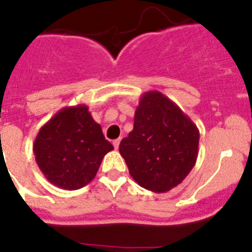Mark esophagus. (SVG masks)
Returning a JSON list of instances; mask_svg holds the SVG:
<instances>
[{
	"label": "esophagus",
	"mask_w": 252,
	"mask_h": 252,
	"mask_svg": "<svg viewBox=\"0 0 252 252\" xmlns=\"http://www.w3.org/2000/svg\"><path fill=\"white\" fill-rule=\"evenodd\" d=\"M120 143H121V139H116V140H113V147H115V149H118V147H120Z\"/></svg>",
	"instance_id": "obj_1"
}]
</instances>
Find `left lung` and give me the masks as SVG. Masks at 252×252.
<instances>
[{
    "label": "left lung",
    "instance_id": "left-lung-1",
    "mask_svg": "<svg viewBox=\"0 0 252 252\" xmlns=\"http://www.w3.org/2000/svg\"><path fill=\"white\" fill-rule=\"evenodd\" d=\"M199 128L182 109L157 90L144 93L134 130L122 139L120 153L141 188L167 192L184 181L199 153Z\"/></svg>",
    "mask_w": 252,
    "mask_h": 252
}]
</instances>
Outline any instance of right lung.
Instances as JSON below:
<instances>
[{
    "instance_id": "right-lung-1",
    "label": "right lung",
    "mask_w": 252,
    "mask_h": 252,
    "mask_svg": "<svg viewBox=\"0 0 252 252\" xmlns=\"http://www.w3.org/2000/svg\"><path fill=\"white\" fill-rule=\"evenodd\" d=\"M113 150L88 105L64 107L43 125L33 144L36 164L51 184L63 190L87 186L103 158Z\"/></svg>"
}]
</instances>
